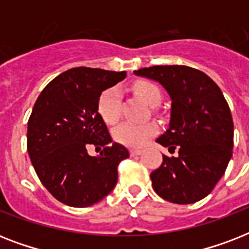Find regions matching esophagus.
Here are the masks:
<instances>
[{
	"label": "esophagus",
	"instance_id": "1",
	"mask_svg": "<svg viewBox=\"0 0 249 249\" xmlns=\"http://www.w3.org/2000/svg\"><path fill=\"white\" fill-rule=\"evenodd\" d=\"M142 150H136V148H132V150H130V155L132 156H138V155H141V154H142Z\"/></svg>",
	"mask_w": 249,
	"mask_h": 249
}]
</instances>
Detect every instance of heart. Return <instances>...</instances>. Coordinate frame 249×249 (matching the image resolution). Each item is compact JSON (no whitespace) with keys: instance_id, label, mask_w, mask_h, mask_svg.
<instances>
[{"instance_id":"obj_1","label":"heart","mask_w":249,"mask_h":249,"mask_svg":"<svg viewBox=\"0 0 249 249\" xmlns=\"http://www.w3.org/2000/svg\"><path fill=\"white\" fill-rule=\"evenodd\" d=\"M134 91L150 106H156L161 99L159 88L148 81H137ZM98 112L107 124H115L120 116V90L116 86L105 90L98 101ZM158 132L154 123H123L113 130V138L129 147H143Z\"/></svg>"}]
</instances>
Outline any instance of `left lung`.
Masks as SVG:
<instances>
[{
    "label": "left lung",
    "mask_w": 249,
    "mask_h": 249,
    "mask_svg": "<svg viewBox=\"0 0 249 249\" xmlns=\"http://www.w3.org/2000/svg\"><path fill=\"white\" fill-rule=\"evenodd\" d=\"M154 80L170 98L168 129L156 140L169 152L151 173L152 187L165 200L193 204L211 194L232 156L234 124L217 84L186 66H154L134 71Z\"/></svg>",
    "instance_id": "left-lung-1"
}]
</instances>
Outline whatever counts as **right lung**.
<instances>
[{"mask_svg": "<svg viewBox=\"0 0 249 249\" xmlns=\"http://www.w3.org/2000/svg\"><path fill=\"white\" fill-rule=\"evenodd\" d=\"M126 72L77 67L46 85L33 106L27 148L42 185L64 204L84 208L101 201L117 183V165L129 151L112 142L98 112L102 91ZM105 147L91 157L87 150Z\"/></svg>", "mask_w": 249, "mask_h": 249, "instance_id": "add662e5", "label": "right lung"}]
</instances>
